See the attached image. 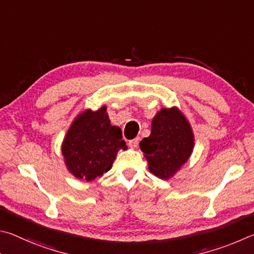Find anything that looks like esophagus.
I'll return each mask as SVG.
<instances>
[{"label":"esophagus","instance_id":"obj_1","mask_svg":"<svg viewBox=\"0 0 254 254\" xmlns=\"http://www.w3.org/2000/svg\"><path fill=\"white\" fill-rule=\"evenodd\" d=\"M138 144H139V137H136V138L128 141V145H129L130 147H132V148L137 147V146H138Z\"/></svg>","mask_w":254,"mask_h":254}]
</instances>
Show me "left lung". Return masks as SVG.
I'll list each match as a JSON object with an SVG mask.
<instances>
[{"instance_id": "1", "label": "left lung", "mask_w": 254, "mask_h": 254, "mask_svg": "<svg viewBox=\"0 0 254 254\" xmlns=\"http://www.w3.org/2000/svg\"><path fill=\"white\" fill-rule=\"evenodd\" d=\"M139 146L147 159L149 171L157 177L167 180L192 154V128L179 109L164 108L154 117L152 132L140 141Z\"/></svg>"}]
</instances>
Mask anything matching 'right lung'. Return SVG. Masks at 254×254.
Listing matches in <instances>:
<instances>
[{
	"label": "right lung",
	"instance_id": "1",
	"mask_svg": "<svg viewBox=\"0 0 254 254\" xmlns=\"http://www.w3.org/2000/svg\"><path fill=\"white\" fill-rule=\"evenodd\" d=\"M106 106L80 114L62 144V155L77 179L93 181L108 172L120 148L126 149L122 129L111 126Z\"/></svg>",
	"mask_w": 254,
	"mask_h": 254
}]
</instances>
